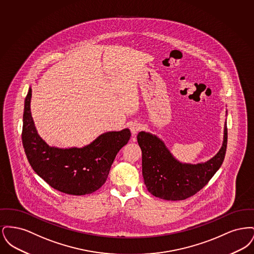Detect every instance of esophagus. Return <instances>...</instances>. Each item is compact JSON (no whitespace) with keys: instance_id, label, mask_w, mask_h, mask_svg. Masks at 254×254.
Segmentation results:
<instances>
[{"instance_id":"obj_1","label":"esophagus","mask_w":254,"mask_h":254,"mask_svg":"<svg viewBox=\"0 0 254 254\" xmlns=\"http://www.w3.org/2000/svg\"><path fill=\"white\" fill-rule=\"evenodd\" d=\"M141 129H142V125H141L140 123L135 122V123L131 124V126H130V131L132 133V135L137 134Z\"/></svg>"}]
</instances>
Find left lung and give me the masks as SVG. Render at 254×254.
I'll return each instance as SVG.
<instances>
[{"mask_svg":"<svg viewBox=\"0 0 254 254\" xmlns=\"http://www.w3.org/2000/svg\"><path fill=\"white\" fill-rule=\"evenodd\" d=\"M137 141L142 149V170L147 190L164 200H185L201 190L222 166L228 144L227 122L217 154L197 165L177 161L164 142L151 133H138Z\"/></svg>","mask_w":254,"mask_h":254,"instance_id":"1","label":"left lung"}]
</instances>
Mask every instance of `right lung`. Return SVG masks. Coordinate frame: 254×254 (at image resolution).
Returning a JSON list of instances; mask_svg holds the SVG:
<instances>
[{"mask_svg":"<svg viewBox=\"0 0 254 254\" xmlns=\"http://www.w3.org/2000/svg\"><path fill=\"white\" fill-rule=\"evenodd\" d=\"M31 88L24 100L22 141L31 168L49 186L70 195L90 194L107 181L119 150L127 144L128 128L100 135L84 147L49 146L38 134L30 112Z\"/></svg>","mask_w":254,"mask_h":254,"instance_id":"right-lung-1","label":"right lung"}]
</instances>
